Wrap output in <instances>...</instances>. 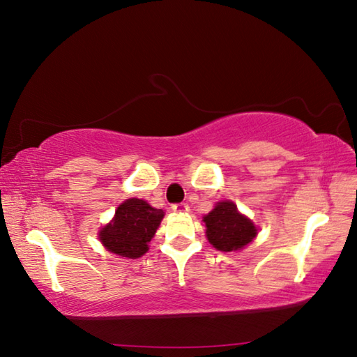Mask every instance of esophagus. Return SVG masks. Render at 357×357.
Segmentation results:
<instances>
[{"label":"esophagus","mask_w":357,"mask_h":357,"mask_svg":"<svg viewBox=\"0 0 357 357\" xmlns=\"http://www.w3.org/2000/svg\"><path fill=\"white\" fill-rule=\"evenodd\" d=\"M172 209L174 211V213H187V211H189V204H187V203H176V204H173Z\"/></svg>","instance_id":"1"}]
</instances>
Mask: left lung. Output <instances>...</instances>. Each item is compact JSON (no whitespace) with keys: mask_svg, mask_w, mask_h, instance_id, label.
I'll return each instance as SVG.
<instances>
[{"mask_svg":"<svg viewBox=\"0 0 357 357\" xmlns=\"http://www.w3.org/2000/svg\"><path fill=\"white\" fill-rule=\"evenodd\" d=\"M203 222L209 243L222 252L243 249L257 236V227L239 214L236 204L231 202L217 203V206L204 215Z\"/></svg>","mask_w":357,"mask_h":357,"instance_id":"8db88e82","label":"left lung"}]
</instances>
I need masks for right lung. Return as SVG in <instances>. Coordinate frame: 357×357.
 <instances>
[{
    "mask_svg": "<svg viewBox=\"0 0 357 357\" xmlns=\"http://www.w3.org/2000/svg\"><path fill=\"white\" fill-rule=\"evenodd\" d=\"M162 217V209L149 206L138 198H129L119 204L112 223L100 229V243L119 257H142L146 253L148 243L154 236Z\"/></svg>",
    "mask_w": 357,
    "mask_h": 357,
    "instance_id": "add662e5",
    "label": "right lung"
}]
</instances>
